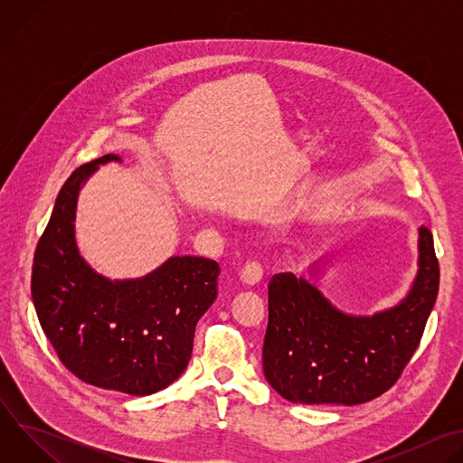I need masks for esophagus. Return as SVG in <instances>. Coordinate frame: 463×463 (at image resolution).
<instances>
[{
  "label": "esophagus",
  "mask_w": 463,
  "mask_h": 463,
  "mask_svg": "<svg viewBox=\"0 0 463 463\" xmlns=\"http://www.w3.org/2000/svg\"><path fill=\"white\" fill-rule=\"evenodd\" d=\"M261 277H263V268L260 266L258 261H247L243 269H241V273H240L241 282L247 284V286L258 284L261 280Z\"/></svg>",
  "instance_id": "esophagus-1"
}]
</instances>
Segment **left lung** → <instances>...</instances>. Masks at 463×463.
Here are the masks:
<instances>
[{
  "label": "left lung",
  "mask_w": 463,
  "mask_h": 463,
  "mask_svg": "<svg viewBox=\"0 0 463 463\" xmlns=\"http://www.w3.org/2000/svg\"><path fill=\"white\" fill-rule=\"evenodd\" d=\"M418 275L409 295L372 317H354L304 277L269 280L263 373L288 402L361 405L400 379L420 346L439 286L432 232L420 227Z\"/></svg>",
  "instance_id": "8db88e82"
}]
</instances>
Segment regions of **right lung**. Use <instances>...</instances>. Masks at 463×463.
I'll use <instances>...</instances> for the list:
<instances>
[{"label": "right lung", "instance_id": "obj_1", "mask_svg": "<svg viewBox=\"0 0 463 463\" xmlns=\"http://www.w3.org/2000/svg\"><path fill=\"white\" fill-rule=\"evenodd\" d=\"M108 154L63 183L36 245L31 291L38 320L61 364L88 384L129 395L166 388L186 368L195 324L218 297L220 266L172 256L137 280H108L80 256L75 209L84 181Z\"/></svg>", "mask_w": 463, "mask_h": 463}]
</instances>
